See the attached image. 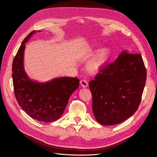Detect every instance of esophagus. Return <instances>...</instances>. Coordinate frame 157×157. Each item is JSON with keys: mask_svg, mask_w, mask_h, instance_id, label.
I'll return each mask as SVG.
<instances>
[{"mask_svg": "<svg viewBox=\"0 0 157 157\" xmlns=\"http://www.w3.org/2000/svg\"><path fill=\"white\" fill-rule=\"evenodd\" d=\"M80 84H81V86H82V87H87L88 86V82L85 79L81 80L80 81Z\"/></svg>", "mask_w": 157, "mask_h": 157, "instance_id": "1", "label": "esophagus"}]
</instances>
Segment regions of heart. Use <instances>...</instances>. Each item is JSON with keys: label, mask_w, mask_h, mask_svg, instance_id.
Wrapping results in <instances>:
<instances>
[{"label": "heart", "mask_w": 157, "mask_h": 157, "mask_svg": "<svg viewBox=\"0 0 157 157\" xmlns=\"http://www.w3.org/2000/svg\"><path fill=\"white\" fill-rule=\"evenodd\" d=\"M89 49H94V46L90 47L88 48ZM85 49L81 50L82 52H84ZM110 52L108 48H103L96 53L92 59L90 60L88 63L87 68L90 73H97L98 72L102 69L105 63H107L109 57Z\"/></svg>", "instance_id": "1"}]
</instances>
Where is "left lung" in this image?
<instances>
[{
    "label": "left lung",
    "mask_w": 157,
    "mask_h": 157,
    "mask_svg": "<svg viewBox=\"0 0 157 157\" xmlns=\"http://www.w3.org/2000/svg\"><path fill=\"white\" fill-rule=\"evenodd\" d=\"M146 78L140 53L123 52L114 62L106 64L89 83L96 120L114 125L130 117L140 104Z\"/></svg>",
    "instance_id": "8db88e82"
}]
</instances>
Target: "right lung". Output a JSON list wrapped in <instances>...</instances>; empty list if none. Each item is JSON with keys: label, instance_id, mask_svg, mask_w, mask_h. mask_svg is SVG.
<instances>
[{"label": "right lung", "instance_id": "right-lung-1", "mask_svg": "<svg viewBox=\"0 0 157 157\" xmlns=\"http://www.w3.org/2000/svg\"><path fill=\"white\" fill-rule=\"evenodd\" d=\"M35 33H30L23 40L13 59V90L19 106L30 117L50 123L61 117L70 97L78 88L79 79L63 77L40 83L28 78L23 68L24 50L25 43Z\"/></svg>", "mask_w": 157, "mask_h": 157}]
</instances>
